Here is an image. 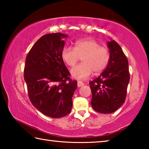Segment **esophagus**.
I'll list each match as a JSON object with an SVG mask.
<instances>
[{
	"mask_svg": "<svg viewBox=\"0 0 149 149\" xmlns=\"http://www.w3.org/2000/svg\"><path fill=\"white\" fill-rule=\"evenodd\" d=\"M84 85V83H83L82 81H77V86L79 87L83 86Z\"/></svg>",
	"mask_w": 149,
	"mask_h": 149,
	"instance_id": "34e87169",
	"label": "esophagus"
}]
</instances>
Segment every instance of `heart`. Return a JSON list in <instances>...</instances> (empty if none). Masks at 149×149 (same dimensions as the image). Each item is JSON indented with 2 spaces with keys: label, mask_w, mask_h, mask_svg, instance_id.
Segmentation results:
<instances>
[{
  "label": "heart",
  "mask_w": 149,
  "mask_h": 149,
  "mask_svg": "<svg viewBox=\"0 0 149 149\" xmlns=\"http://www.w3.org/2000/svg\"><path fill=\"white\" fill-rule=\"evenodd\" d=\"M63 61L68 66L73 67L81 58L82 63L71 70V74L78 79H86L93 72L97 75L107 68L110 58V50L101 46L93 39H82L75 42L74 48L65 46L61 52Z\"/></svg>",
  "instance_id": "1"
}]
</instances>
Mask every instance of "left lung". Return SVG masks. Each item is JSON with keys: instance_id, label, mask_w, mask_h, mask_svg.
<instances>
[{"instance_id": "1", "label": "left lung", "mask_w": 149, "mask_h": 149, "mask_svg": "<svg viewBox=\"0 0 149 149\" xmlns=\"http://www.w3.org/2000/svg\"><path fill=\"white\" fill-rule=\"evenodd\" d=\"M110 58L99 77L89 82L93 109L102 114L115 112L125 102L130 81L127 57L117 42H108Z\"/></svg>"}]
</instances>
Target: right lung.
I'll use <instances>...</instances> for the list:
<instances>
[{
    "label": "right lung",
    "instance_id": "right-lung-1",
    "mask_svg": "<svg viewBox=\"0 0 149 149\" xmlns=\"http://www.w3.org/2000/svg\"><path fill=\"white\" fill-rule=\"evenodd\" d=\"M68 35L49 33L37 40L26 58L24 79L33 105L50 118L64 117L71 112L72 97L77 81L70 74L61 57Z\"/></svg>",
    "mask_w": 149,
    "mask_h": 149
}]
</instances>
